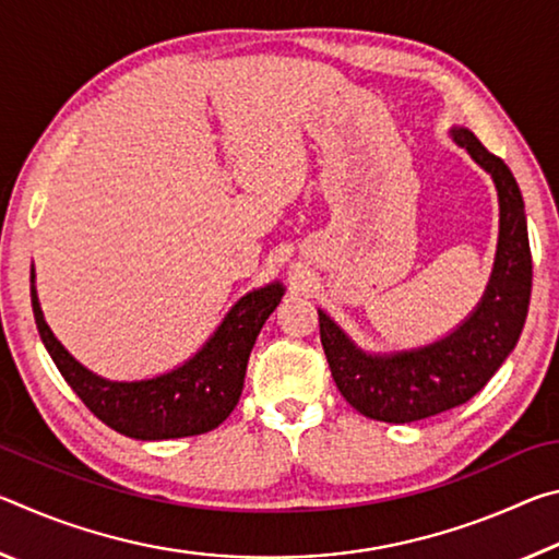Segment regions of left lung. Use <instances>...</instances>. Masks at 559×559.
Returning <instances> with one entry per match:
<instances>
[{
    "instance_id": "1",
    "label": "left lung",
    "mask_w": 559,
    "mask_h": 559,
    "mask_svg": "<svg viewBox=\"0 0 559 559\" xmlns=\"http://www.w3.org/2000/svg\"><path fill=\"white\" fill-rule=\"evenodd\" d=\"M451 138L493 177L498 189V251L476 310L437 343L390 355L359 349L333 318L318 310L320 343L340 394L377 421L409 424L466 404L513 353L527 318L533 257L523 194L503 159L488 153L471 130L453 128Z\"/></svg>"
}]
</instances>
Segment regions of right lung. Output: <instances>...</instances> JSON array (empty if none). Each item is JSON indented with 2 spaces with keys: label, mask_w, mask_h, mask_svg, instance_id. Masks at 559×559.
<instances>
[{
  "label": "right lung",
  "mask_w": 559,
  "mask_h": 559,
  "mask_svg": "<svg viewBox=\"0 0 559 559\" xmlns=\"http://www.w3.org/2000/svg\"><path fill=\"white\" fill-rule=\"evenodd\" d=\"M281 298L283 283L278 281L246 293L185 365L153 380L112 382L93 374L56 340L44 320L32 269L36 328L63 380L103 424L140 441L197 437L219 427L239 402L251 347Z\"/></svg>",
  "instance_id": "add662e5"
}]
</instances>
